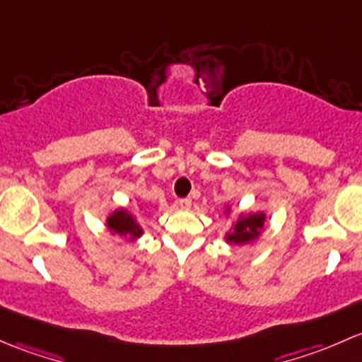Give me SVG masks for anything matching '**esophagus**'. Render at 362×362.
<instances>
[{"label": "esophagus", "instance_id": "34e87169", "mask_svg": "<svg viewBox=\"0 0 362 362\" xmlns=\"http://www.w3.org/2000/svg\"><path fill=\"white\" fill-rule=\"evenodd\" d=\"M180 206L182 209H189L192 207V199L189 197H185V199H180Z\"/></svg>", "mask_w": 362, "mask_h": 362}]
</instances>
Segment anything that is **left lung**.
<instances>
[{"mask_svg": "<svg viewBox=\"0 0 362 362\" xmlns=\"http://www.w3.org/2000/svg\"><path fill=\"white\" fill-rule=\"evenodd\" d=\"M264 223V214H251L238 219L233 233H228V242L233 244H245V242L255 240L259 235Z\"/></svg>", "mask_w": 362, "mask_h": 362, "instance_id": "left-lung-1", "label": "left lung"}]
</instances>
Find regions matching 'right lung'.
Instances as JSON below:
<instances>
[{
  "label": "right lung",
  "instance_id": "add662e5",
  "mask_svg": "<svg viewBox=\"0 0 362 362\" xmlns=\"http://www.w3.org/2000/svg\"><path fill=\"white\" fill-rule=\"evenodd\" d=\"M107 226H110L111 232L117 233V235H130L132 238H136L141 237V233H143V230L137 226V223L134 221L132 216L127 211H124V209L113 212V214L107 218Z\"/></svg>",
  "mask_w": 362,
  "mask_h": 362
}]
</instances>
